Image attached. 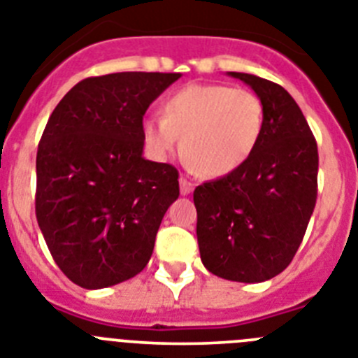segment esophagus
<instances>
[{"mask_svg":"<svg viewBox=\"0 0 358 358\" xmlns=\"http://www.w3.org/2000/svg\"><path fill=\"white\" fill-rule=\"evenodd\" d=\"M192 189H194V185H192V183L185 178V176H182V178H180V192H182L183 196L191 194Z\"/></svg>","mask_w":358,"mask_h":358,"instance_id":"1","label":"esophagus"}]
</instances>
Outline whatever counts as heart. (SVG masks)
<instances>
[{
    "instance_id": "1",
    "label": "heart",
    "mask_w": 358,
    "mask_h": 358,
    "mask_svg": "<svg viewBox=\"0 0 358 358\" xmlns=\"http://www.w3.org/2000/svg\"><path fill=\"white\" fill-rule=\"evenodd\" d=\"M265 129V106L250 90L229 85H189L162 104V120L148 119L142 135L157 157L180 148L209 178L232 175L256 151Z\"/></svg>"
}]
</instances>
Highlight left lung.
<instances>
[{"label":"left lung","instance_id":"left-lung-1","mask_svg":"<svg viewBox=\"0 0 358 358\" xmlns=\"http://www.w3.org/2000/svg\"><path fill=\"white\" fill-rule=\"evenodd\" d=\"M265 106V129L236 173L194 189L201 263L217 278L263 282L290 265L317 200V144L290 93L252 73L229 71Z\"/></svg>","mask_w":358,"mask_h":358}]
</instances>
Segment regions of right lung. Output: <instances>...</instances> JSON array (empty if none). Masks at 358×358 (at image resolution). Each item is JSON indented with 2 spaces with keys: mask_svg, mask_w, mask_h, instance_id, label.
Here are the masks:
<instances>
[{
  "mask_svg": "<svg viewBox=\"0 0 358 358\" xmlns=\"http://www.w3.org/2000/svg\"><path fill=\"white\" fill-rule=\"evenodd\" d=\"M180 77H88L50 115L36 158L37 223L59 268L86 290L142 272L178 198V171L142 155V117Z\"/></svg>",
  "mask_w": 358,
  "mask_h": 358,
  "instance_id": "1",
  "label": "right lung"
}]
</instances>
